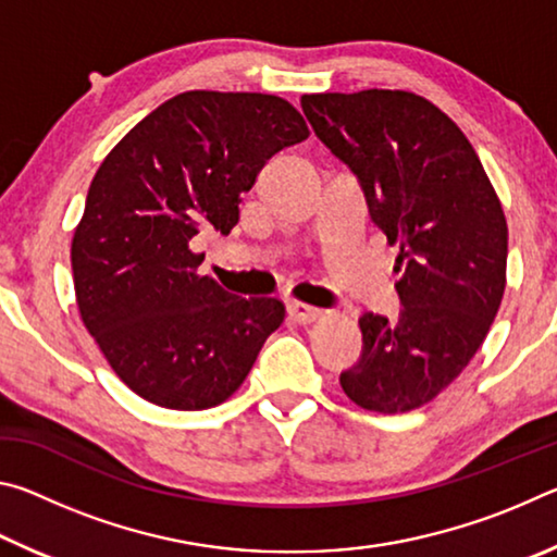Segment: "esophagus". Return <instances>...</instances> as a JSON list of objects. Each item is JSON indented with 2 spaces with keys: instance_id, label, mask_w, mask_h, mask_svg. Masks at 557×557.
Wrapping results in <instances>:
<instances>
[{
  "instance_id": "34e87169",
  "label": "esophagus",
  "mask_w": 557,
  "mask_h": 557,
  "mask_svg": "<svg viewBox=\"0 0 557 557\" xmlns=\"http://www.w3.org/2000/svg\"><path fill=\"white\" fill-rule=\"evenodd\" d=\"M287 312H289L292 319H295L297 324H312V322H317L319 317H322V309L301 305V301H289Z\"/></svg>"
}]
</instances>
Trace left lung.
Here are the masks:
<instances>
[{"mask_svg": "<svg viewBox=\"0 0 557 557\" xmlns=\"http://www.w3.org/2000/svg\"><path fill=\"white\" fill-rule=\"evenodd\" d=\"M301 110L356 174L371 221L400 245V317L358 319L361 358L338 381L363 410H414L467 369L502 307V201L465 132L414 92H314Z\"/></svg>", "mask_w": 557, "mask_h": 557, "instance_id": "obj_1", "label": "left lung"}]
</instances>
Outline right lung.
Masks as SVG:
<instances>
[{
  "label": "right lung",
  "instance_id": "1",
  "mask_svg": "<svg viewBox=\"0 0 557 557\" xmlns=\"http://www.w3.org/2000/svg\"><path fill=\"white\" fill-rule=\"evenodd\" d=\"M309 137L265 92H178L137 122L92 176L71 265L83 324L120 381L172 410H206L240 388L285 322L275 297H235L199 275L191 238L228 235L268 159Z\"/></svg>",
  "mask_w": 557,
  "mask_h": 557
}]
</instances>
